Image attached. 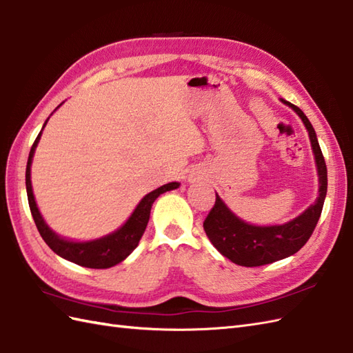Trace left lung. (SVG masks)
<instances>
[{"mask_svg":"<svg viewBox=\"0 0 353 353\" xmlns=\"http://www.w3.org/2000/svg\"><path fill=\"white\" fill-rule=\"evenodd\" d=\"M281 101L299 114L308 131L317 166L319 198L301 216L294 217L293 221L284 225L256 226L241 221L226 207V203L216 193L214 207L210 210L208 216L203 221V230L219 252L232 263L245 265V268L270 264L296 254L308 241L312 231H314L326 198L327 170L316 131L299 107L293 105L285 99Z\"/></svg>","mask_w":353,"mask_h":353,"instance_id":"1","label":"left lung"}]
</instances>
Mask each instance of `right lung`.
I'll return each instance as SVG.
<instances>
[{"label":"right lung","mask_w":353,"mask_h":353,"mask_svg":"<svg viewBox=\"0 0 353 353\" xmlns=\"http://www.w3.org/2000/svg\"><path fill=\"white\" fill-rule=\"evenodd\" d=\"M46 122H48V119H46ZM46 122L43 123V128ZM41 136H42V131L39 132L33 146H31L28 161H27V170H26L28 205H30L31 216H33L34 223L37 226V231L41 232L42 239L45 240L46 245L54 250V252L70 263H75L78 265H83V268H90V269H108V268H113L116 264H119L137 248L139 241L142 239L143 232L146 230L148 221H150L151 207L154 201L164 192L178 189L179 183L164 184L159 187V189L152 190L151 193H148L146 196L139 202V205L136 207L134 211H132V214L130 216L128 221L125 222L119 230L108 234V236L97 239V240H90V241L66 240L63 237H60L59 234L54 232L50 226L46 225L41 211H39L36 205L33 189H31V161H33V155H34L39 140H41Z\"/></svg>","instance_id":"add662e5"}]
</instances>
